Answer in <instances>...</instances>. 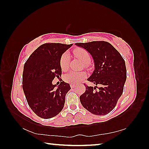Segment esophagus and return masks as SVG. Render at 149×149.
I'll return each instance as SVG.
<instances>
[{
  "label": "esophagus",
  "mask_w": 149,
  "mask_h": 149,
  "mask_svg": "<svg viewBox=\"0 0 149 149\" xmlns=\"http://www.w3.org/2000/svg\"><path fill=\"white\" fill-rule=\"evenodd\" d=\"M70 86H71L72 88H74L76 87V85H74V84H70Z\"/></svg>",
  "instance_id": "1"
}]
</instances>
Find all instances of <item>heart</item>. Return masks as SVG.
I'll return each mask as SVG.
<instances>
[{
    "instance_id": "obj_1",
    "label": "heart",
    "mask_w": 149,
    "mask_h": 149,
    "mask_svg": "<svg viewBox=\"0 0 149 149\" xmlns=\"http://www.w3.org/2000/svg\"><path fill=\"white\" fill-rule=\"evenodd\" d=\"M75 56L81 62L84 64L89 63L91 61V55L87 50L84 49H79L75 52ZM70 57L69 54L68 52L63 53L60 60V68L62 70H67L68 69L69 64H70ZM86 77V74L83 72H70L64 75V79L68 83H70L71 84H77L80 81H81L83 79H84Z\"/></svg>"
}]
</instances>
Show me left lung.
<instances>
[{"mask_svg": "<svg viewBox=\"0 0 149 149\" xmlns=\"http://www.w3.org/2000/svg\"><path fill=\"white\" fill-rule=\"evenodd\" d=\"M84 48L94 61V71L87 80L97 86L85 85L86 90L79 97L83 107L93 114H108L122 95L127 77L125 63L119 52L109 42L92 41L75 43Z\"/></svg>", "mask_w": 149, "mask_h": 149, "instance_id": "obj_1", "label": "left lung"}]
</instances>
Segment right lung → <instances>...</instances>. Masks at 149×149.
<instances>
[{
	"instance_id": "1",
	"label": "right lung",
	"mask_w": 149,
	"mask_h": 149,
	"mask_svg": "<svg viewBox=\"0 0 149 149\" xmlns=\"http://www.w3.org/2000/svg\"><path fill=\"white\" fill-rule=\"evenodd\" d=\"M72 46L61 43H45L30 55L24 64L22 87L27 103L38 116L49 119L63 109L65 95L71 89L64 81L57 87L55 77L62 75L60 60Z\"/></svg>"
}]
</instances>
